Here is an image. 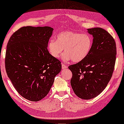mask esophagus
<instances>
[{"label":"esophagus","mask_w":124,"mask_h":124,"mask_svg":"<svg viewBox=\"0 0 124 124\" xmlns=\"http://www.w3.org/2000/svg\"><path fill=\"white\" fill-rule=\"evenodd\" d=\"M67 68H68L67 66L65 65H64V64H62V69H67Z\"/></svg>","instance_id":"1"}]
</instances>
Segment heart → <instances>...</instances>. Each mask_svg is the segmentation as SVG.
<instances>
[{
    "label": "heart",
    "instance_id": "heart-1",
    "mask_svg": "<svg viewBox=\"0 0 124 124\" xmlns=\"http://www.w3.org/2000/svg\"><path fill=\"white\" fill-rule=\"evenodd\" d=\"M93 45V39L88 34H81L71 31L59 33L56 40L48 42V50L50 55L55 59L61 56L64 49V59L78 62L84 60L89 55Z\"/></svg>",
    "mask_w": 124,
    "mask_h": 124
}]
</instances>
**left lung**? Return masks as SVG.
Here are the masks:
<instances>
[{"mask_svg":"<svg viewBox=\"0 0 124 124\" xmlns=\"http://www.w3.org/2000/svg\"><path fill=\"white\" fill-rule=\"evenodd\" d=\"M93 36L91 51L84 60L69 65L72 73L70 84L75 94L82 99H93L106 87L115 68L116 42L101 28L87 29Z\"/></svg>","mask_w":124,"mask_h":124,"instance_id":"obj_1","label":"left lung"}]
</instances>
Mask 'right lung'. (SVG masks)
Wrapping results in <instances>:
<instances>
[{
  "mask_svg": "<svg viewBox=\"0 0 124 124\" xmlns=\"http://www.w3.org/2000/svg\"><path fill=\"white\" fill-rule=\"evenodd\" d=\"M53 30L49 26L23 27L7 43V74L18 93L30 101L45 98L62 69L61 62L47 49Z\"/></svg>",
  "mask_w": 124,
  "mask_h": 124,
  "instance_id": "obj_1",
  "label": "right lung"
}]
</instances>
